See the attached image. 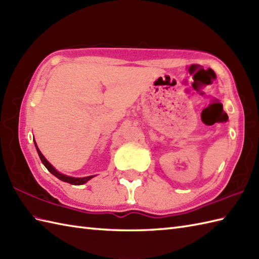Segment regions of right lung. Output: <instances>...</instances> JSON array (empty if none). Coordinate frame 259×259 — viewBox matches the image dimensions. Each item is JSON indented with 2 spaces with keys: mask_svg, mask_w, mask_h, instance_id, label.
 Segmentation results:
<instances>
[{
  "mask_svg": "<svg viewBox=\"0 0 259 259\" xmlns=\"http://www.w3.org/2000/svg\"><path fill=\"white\" fill-rule=\"evenodd\" d=\"M34 145H35V148H36V151H37V155H38V157H40V159H41V161H42V163L45 164L46 166V168L49 170V171H50L53 176H56V177L58 178V179H60V180H62V181H64V183H69V184H71V185H83V184H85L87 181H89L91 178H93L95 177V176H88V177H82V178H75V177H70V176H67V175H64V174H61L60 171H58V170L54 168L52 164L49 162L47 159H46V157L42 155V152L40 151V149H38L37 148V146H36V142H35V140H34Z\"/></svg>",
  "mask_w": 259,
  "mask_h": 259,
  "instance_id": "add662e5",
  "label": "right lung"
}]
</instances>
